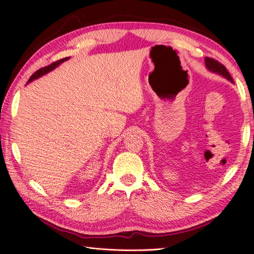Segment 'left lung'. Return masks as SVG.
I'll return each instance as SVG.
<instances>
[{"mask_svg": "<svg viewBox=\"0 0 254 254\" xmlns=\"http://www.w3.org/2000/svg\"><path fill=\"white\" fill-rule=\"evenodd\" d=\"M205 64H206V66H207L209 71L216 72L220 75H223V76H225L226 78L229 79L230 82L234 83V79H233V77H231V75L229 74V72L227 71V68H226L225 65H223V64L218 62L217 60H215V59H213V58L206 57V58H205Z\"/></svg>", "mask_w": 254, "mask_h": 254, "instance_id": "obj_1", "label": "left lung"}]
</instances>
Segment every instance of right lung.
<instances>
[{"mask_svg":"<svg viewBox=\"0 0 254 254\" xmlns=\"http://www.w3.org/2000/svg\"><path fill=\"white\" fill-rule=\"evenodd\" d=\"M67 59H68V58H64V59H61V60H58V61H56V62L51 63L50 65H48V66H45V67H41V68H39V69H38V71H36L34 74L31 75V76H30V78H29L28 82H31V80H34V79H36V78H38V77L42 76V75L47 74L48 72L52 71L53 68H56L58 65H60V64H61L62 62L66 61Z\"/></svg>","mask_w":254,"mask_h":254,"instance_id":"right-lung-1","label":"right lung"}]
</instances>
